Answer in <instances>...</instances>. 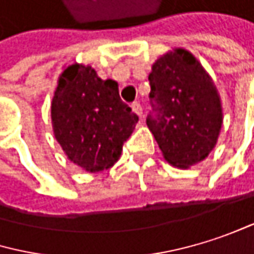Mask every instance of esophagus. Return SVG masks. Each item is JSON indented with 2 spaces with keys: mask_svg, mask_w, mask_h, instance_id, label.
<instances>
[{
  "mask_svg": "<svg viewBox=\"0 0 254 254\" xmlns=\"http://www.w3.org/2000/svg\"><path fill=\"white\" fill-rule=\"evenodd\" d=\"M131 108H132V111H134L137 116H140V119H143V107H141L140 102H134V104L131 105Z\"/></svg>",
  "mask_w": 254,
  "mask_h": 254,
  "instance_id": "34e87169",
  "label": "esophagus"
}]
</instances>
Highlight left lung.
<instances>
[{
  "mask_svg": "<svg viewBox=\"0 0 254 254\" xmlns=\"http://www.w3.org/2000/svg\"><path fill=\"white\" fill-rule=\"evenodd\" d=\"M153 113L147 126L171 165L189 168L214 149L223 123L219 92L196 58L176 49L149 74Z\"/></svg>",
  "mask_w": 254,
  "mask_h": 254,
  "instance_id": "1",
  "label": "left lung"
}]
</instances>
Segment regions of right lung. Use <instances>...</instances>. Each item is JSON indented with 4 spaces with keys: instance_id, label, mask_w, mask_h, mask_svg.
<instances>
[{
    "instance_id": "1",
    "label": "right lung",
    "mask_w": 254,
    "mask_h": 254,
    "mask_svg": "<svg viewBox=\"0 0 254 254\" xmlns=\"http://www.w3.org/2000/svg\"><path fill=\"white\" fill-rule=\"evenodd\" d=\"M137 122L114 80H101L92 66L80 64L61 74L52 99L53 134L68 159L84 171L111 168Z\"/></svg>"
}]
</instances>
